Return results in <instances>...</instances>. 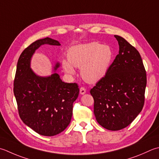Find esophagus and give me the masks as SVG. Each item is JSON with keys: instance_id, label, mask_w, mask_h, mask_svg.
Here are the masks:
<instances>
[{"instance_id": "esophagus-1", "label": "esophagus", "mask_w": 159, "mask_h": 159, "mask_svg": "<svg viewBox=\"0 0 159 159\" xmlns=\"http://www.w3.org/2000/svg\"><path fill=\"white\" fill-rule=\"evenodd\" d=\"M86 93V89L84 88H80V94L81 95L85 94Z\"/></svg>"}]
</instances>
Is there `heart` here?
Listing matches in <instances>:
<instances>
[{
  "instance_id": "obj_1",
  "label": "heart",
  "mask_w": 159,
  "mask_h": 159,
  "mask_svg": "<svg viewBox=\"0 0 159 159\" xmlns=\"http://www.w3.org/2000/svg\"><path fill=\"white\" fill-rule=\"evenodd\" d=\"M68 60L62 62L65 71L74 74V67L80 68V76L88 83L101 80L107 72L113 58V51L109 45L92 42L72 46L67 52Z\"/></svg>"
}]
</instances>
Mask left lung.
<instances>
[{
  "label": "left lung",
  "instance_id": "1",
  "mask_svg": "<svg viewBox=\"0 0 159 159\" xmlns=\"http://www.w3.org/2000/svg\"><path fill=\"white\" fill-rule=\"evenodd\" d=\"M119 52L90 94L96 119L104 128L116 131L128 126L143 107L147 77L139 52L123 37L114 35Z\"/></svg>",
  "mask_w": 159,
  "mask_h": 159
}]
</instances>
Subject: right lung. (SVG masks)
I'll return each mask as SVG.
<instances>
[{
	"instance_id": "obj_1",
	"label": "right lung",
	"mask_w": 159,
	"mask_h": 159,
	"mask_svg": "<svg viewBox=\"0 0 159 159\" xmlns=\"http://www.w3.org/2000/svg\"><path fill=\"white\" fill-rule=\"evenodd\" d=\"M43 45H61L58 40L47 37L36 40L22 52L17 63L14 94L23 122L40 135L52 136L70 124L79 88L76 83L62 81L57 72L59 62L50 76H39L32 70L33 55Z\"/></svg>"
}]
</instances>
